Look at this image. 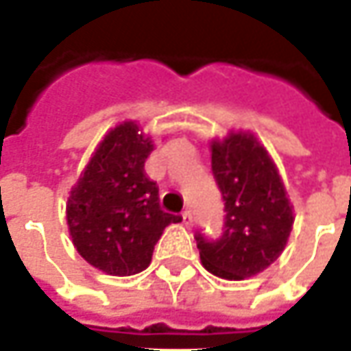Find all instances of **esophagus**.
<instances>
[{"label":"esophagus","mask_w":351,"mask_h":351,"mask_svg":"<svg viewBox=\"0 0 351 351\" xmlns=\"http://www.w3.org/2000/svg\"><path fill=\"white\" fill-rule=\"evenodd\" d=\"M182 223L186 225V227H192V223H194L190 210H184V212H182Z\"/></svg>","instance_id":"esophagus-1"}]
</instances>
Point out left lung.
<instances>
[{
  "mask_svg": "<svg viewBox=\"0 0 351 351\" xmlns=\"http://www.w3.org/2000/svg\"><path fill=\"white\" fill-rule=\"evenodd\" d=\"M212 173L225 202L223 233H196L202 264L223 280H245L284 250L293 213L272 159L256 139L231 134L212 145Z\"/></svg>",
  "mask_w": 351,
  "mask_h": 351,
  "instance_id": "1",
  "label": "left lung"
}]
</instances>
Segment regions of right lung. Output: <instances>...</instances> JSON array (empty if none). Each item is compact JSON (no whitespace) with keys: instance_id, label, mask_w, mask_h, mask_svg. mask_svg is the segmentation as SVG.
I'll use <instances>...</instances> for the list:
<instances>
[{"instance_id":"right-lung-1","label":"right lung","mask_w":351,"mask_h":351,"mask_svg":"<svg viewBox=\"0 0 351 351\" xmlns=\"http://www.w3.org/2000/svg\"><path fill=\"white\" fill-rule=\"evenodd\" d=\"M138 132L132 122L116 126L67 199V225L77 252L110 276L145 270L165 227L182 221L159 204V186L143 169L153 145Z\"/></svg>"}]
</instances>
